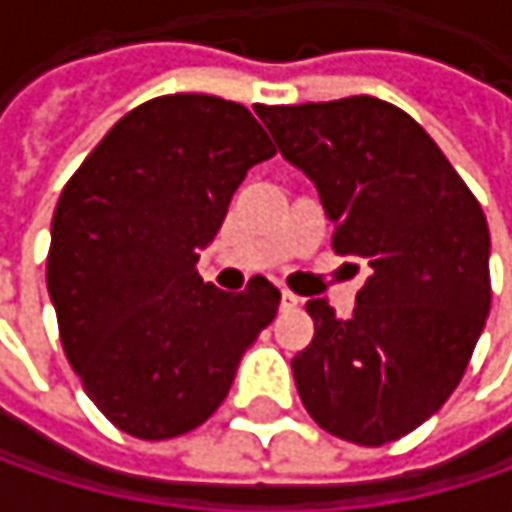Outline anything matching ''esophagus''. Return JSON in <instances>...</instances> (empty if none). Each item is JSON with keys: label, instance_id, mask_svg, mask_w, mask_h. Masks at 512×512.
Listing matches in <instances>:
<instances>
[{"label": "esophagus", "instance_id": "esophagus-1", "mask_svg": "<svg viewBox=\"0 0 512 512\" xmlns=\"http://www.w3.org/2000/svg\"><path fill=\"white\" fill-rule=\"evenodd\" d=\"M293 308H299V296L290 290H281V311H293Z\"/></svg>", "mask_w": 512, "mask_h": 512}]
</instances>
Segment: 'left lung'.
Here are the masks:
<instances>
[{
    "mask_svg": "<svg viewBox=\"0 0 512 512\" xmlns=\"http://www.w3.org/2000/svg\"><path fill=\"white\" fill-rule=\"evenodd\" d=\"M335 222L332 249L373 272L350 320L308 299L314 341L293 358L308 415L379 448L421 427L460 385L483 332L486 216L448 156L403 109L376 97L257 106Z\"/></svg>",
    "mask_w": 512,
    "mask_h": 512,
    "instance_id": "obj_1",
    "label": "left lung"
}]
</instances>
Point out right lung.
Here are the masks:
<instances>
[{"mask_svg":"<svg viewBox=\"0 0 512 512\" xmlns=\"http://www.w3.org/2000/svg\"><path fill=\"white\" fill-rule=\"evenodd\" d=\"M275 154L255 115L210 94H165L127 112L73 171L52 213L47 287L64 356L127 436L201 427L281 293L204 284L195 263L246 171Z\"/></svg>","mask_w":512,"mask_h":512,"instance_id":"1","label":"right lung"}]
</instances>
